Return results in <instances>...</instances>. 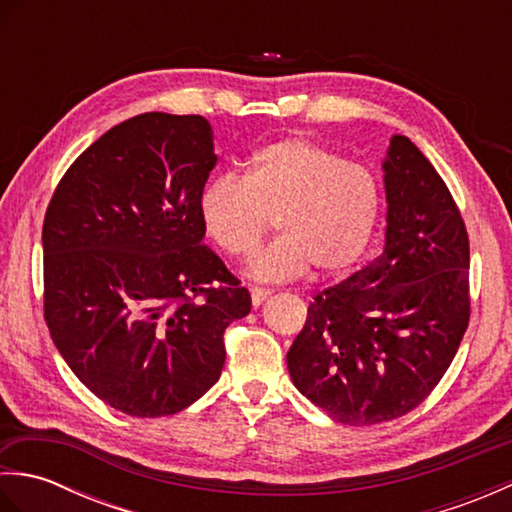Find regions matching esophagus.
Instances as JSON below:
<instances>
[{"instance_id":"obj_1","label":"esophagus","mask_w":512,"mask_h":512,"mask_svg":"<svg viewBox=\"0 0 512 512\" xmlns=\"http://www.w3.org/2000/svg\"><path fill=\"white\" fill-rule=\"evenodd\" d=\"M270 297V290L268 288H259V286H253L250 288V299H253V306L259 308L262 303Z\"/></svg>"}]
</instances>
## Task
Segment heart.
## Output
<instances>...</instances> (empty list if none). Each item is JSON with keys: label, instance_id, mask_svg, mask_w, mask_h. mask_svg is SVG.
Listing matches in <instances>:
<instances>
[{"label": "heart", "instance_id": "b5f03b06", "mask_svg": "<svg viewBox=\"0 0 512 512\" xmlns=\"http://www.w3.org/2000/svg\"><path fill=\"white\" fill-rule=\"evenodd\" d=\"M383 200L372 167L290 136L257 149L244 178L224 173L206 184L200 220L222 253L248 259L275 217L281 235L253 262L257 279L286 281L310 266L341 275L372 244Z\"/></svg>", "mask_w": 512, "mask_h": 512}]
</instances>
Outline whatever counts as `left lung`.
I'll return each instance as SVG.
<instances>
[{
    "instance_id": "1",
    "label": "left lung",
    "mask_w": 512,
    "mask_h": 512,
    "mask_svg": "<svg viewBox=\"0 0 512 512\" xmlns=\"http://www.w3.org/2000/svg\"><path fill=\"white\" fill-rule=\"evenodd\" d=\"M383 169V255L314 297L288 352L301 394L356 427L416 409L471 319L469 233L449 187L407 136L391 138Z\"/></svg>"
}]
</instances>
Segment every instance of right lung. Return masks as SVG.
Returning a JSON list of instances; mask_svg holds the SVG:
<instances>
[{
	"label": "right lung",
	"mask_w": 512,
	"mask_h": 512,
	"mask_svg": "<svg viewBox=\"0 0 512 512\" xmlns=\"http://www.w3.org/2000/svg\"><path fill=\"white\" fill-rule=\"evenodd\" d=\"M204 116L147 112L63 173L43 217V317L96 398L134 418L178 413L224 367L250 295L202 244L215 167Z\"/></svg>",
	"instance_id": "obj_1"
}]
</instances>
